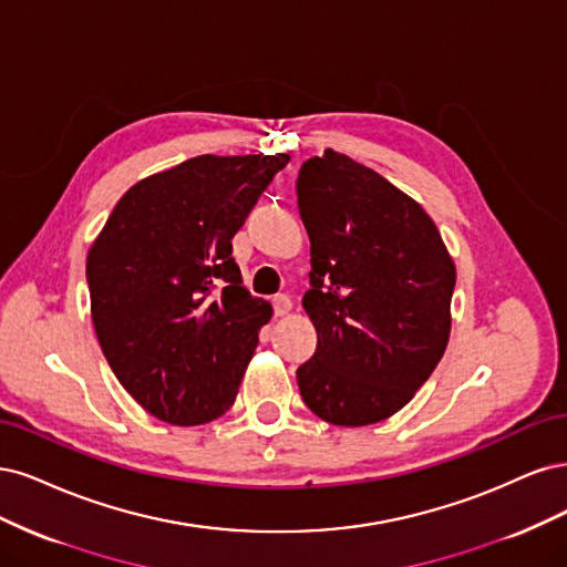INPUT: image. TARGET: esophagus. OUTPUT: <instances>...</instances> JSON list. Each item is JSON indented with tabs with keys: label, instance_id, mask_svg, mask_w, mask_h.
<instances>
[{
	"label": "esophagus",
	"instance_id": "obj_1",
	"mask_svg": "<svg viewBox=\"0 0 567 567\" xmlns=\"http://www.w3.org/2000/svg\"><path fill=\"white\" fill-rule=\"evenodd\" d=\"M272 310H276V316H287L291 310V299L287 295H276L272 297Z\"/></svg>",
	"mask_w": 567,
	"mask_h": 567
}]
</instances>
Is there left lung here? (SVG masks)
<instances>
[{
    "instance_id": "1",
    "label": "left lung",
    "mask_w": 567,
    "mask_h": 567,
    "mask_svg": "<svg viewBox=\"0 0 567 567\" xmlns=\"http://www.w3.org/2000/svg\"><path fill=\"white\" fill-rule=\"evenodd\" d=\"M297 195L310 237L301 303L318 332L297 370L301 398L330 424H377L445 353L454 264L431 216L349 155L306 159Z\"/></svg>"
}]
</instances>
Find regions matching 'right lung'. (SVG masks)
Segmentation results:
<instances>
[{
    "mask_svg": "<svg viewBox=\"0 0 567 567\" xmlns=\"http://www.w3.org/2000/svg\"><path fill=\"white\" fill-rule=\"evenodd\" d=\"M289 155H199L126 190L86 257L91 320L136 403L176 426L230 410L270 320L233 235Z\"/></svg>",
    "mask_w": 567,
    "mask_h": 567,
    "instance_id": "1",
    "label": "right lung"
}]
</instances>
